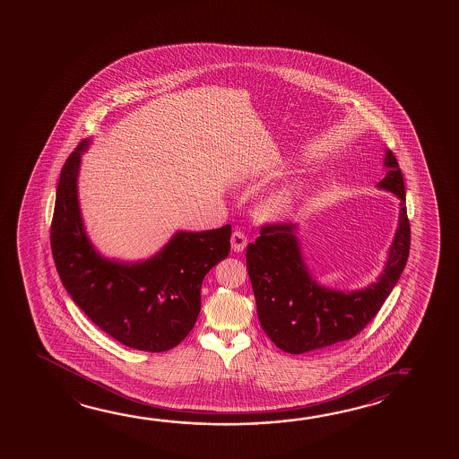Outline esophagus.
Returning a JSON list of instances; mask_svg holds the SVG:
<instances>
[{
    "label": "esophagus",
    "instance_id": "1",
    "mask_svg": "<svg viewBox=\"0 0 459 459\" xmlns=\"http://www.w3.org/2000/svg\"><path fill=\"white\" fill-rule=\"evenodd\" d=\"M230 243H232L233 251H237V253H241L245 247H247V243H248V238H247V235L245 233L240 232V230H235L232 233V238H230Z\"/></svg>",
    "mask_w": 459,
    "mask_h": 459
}]
</instances>
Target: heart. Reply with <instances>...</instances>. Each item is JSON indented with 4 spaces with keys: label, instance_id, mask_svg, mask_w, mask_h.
Listing matches in <instances>:
<instances>
[{
    "label": "heart",
    "instance_id": "b5f03b06",
    "mask_svg": "<svg viewBox=\"0 0 459 459\" xmlns=\"http://www.w3.org/2000/svg\"><path fill=\"white\" fill-rule=\"evenodd\" d=\"M308 190L307 182H298L291 187L283 188L277 192L275 195H272L265 204H264V212L269 216H280L286 214L288 211L293 210V206L299 204L302 196L306 195Z\"/></svg>",
    "mask_w": 459,
    "mask_h": 459
}]
</instances>
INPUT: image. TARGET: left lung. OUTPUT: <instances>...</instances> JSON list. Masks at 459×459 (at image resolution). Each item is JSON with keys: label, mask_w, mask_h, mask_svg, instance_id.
I'll use <instances>...</instances> for the list:
<instances>
[{"label": "left lung", "mask_w": 459, "mask_h": 459, "mask_svg": "<svg viewBox=\"0 0 459 459\" xmlns=\"http://www.w3.org/2000/svg\"><path fill=\"white\" fill-rule=\"evenodd\" d=\"M389 171L377 187L400 198V219L383 275L360 291L342 293L316 285L302 261L296 226L267 222L247 248V267L257 316L272 342L288 353L324 349L357 336L375 318L405 269L410 255L403 174L391 151Z\"/></svg>", "instance_id": "1"}]
</instances>
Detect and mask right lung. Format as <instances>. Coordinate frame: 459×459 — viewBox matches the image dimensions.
<instances>
[{
    "label": "right lung",
    "mask_w": 459,
    "mask_h": 459,
    "mask_svg": "<svg viewBox=\"0 0 459 459\" xmlns=\"http://www.w3.org/2000/svg\"><path fill=\"white\" fill-rule=\"evenodd\" d=\"M82 141L62 166L56 192L51 249L62 285L91 322L125 346L165 352L178 346L200 314L204 275L230 251L232 226L176 233L141 264L107 261L94 251L78 208Z\"/></svg>",
    "instance_id": "add662e5"
}]
</instances>
